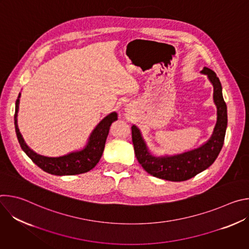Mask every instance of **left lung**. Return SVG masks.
Listing matches in <instances>:
<instances>
[{"mask_svg":"<svg viewBox=\"0 0 249 249\" xmlns=\"http://www.w3.org/2000/svg\"><path fill=\"white\" fill-rule=\"evenodd\" d=\"M201 73L208 77L214 88L213 99L217 107V123L206 143L181 154L155 156L150 152L140 129L136 125L131 127L136 158L143 168L153 176L169 181L190 179L212 165L223 148L228 126V111L222 85L216 73L211 69L204 67Z\"/></svg>","mask_w":249,"mask_h":249,"instance_id":"8db88e82","label":"left lung"}]
</instances>
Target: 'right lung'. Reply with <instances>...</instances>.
<instances>
[{
	"label": "right lung",
	"mask_w": 249,
	"mask_h": 249,
	"mask_svg": "<svg viewBox=\"0 0 249 249\" xmlns=\"http://www.w3.org/2000/svg\"><path fill=\"white\" fill-rule=\"evenodd\" d=\"M20 92L16 101V112H15V128L18 143L22 151L28 156V158L39 166L45 172L54 175H75L89 171L99 161L104 146L106 138L108 136L111 124L116 121L117 113L111 112L105 116L92 130L90 133L87 145L79 150L61 157H45L35 153L25 143L22 138L18 126V112L19 107Z\"/></svg>",
	"instance_id": "right-lung-1"
}]
</instances>
